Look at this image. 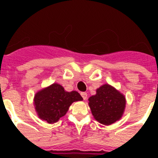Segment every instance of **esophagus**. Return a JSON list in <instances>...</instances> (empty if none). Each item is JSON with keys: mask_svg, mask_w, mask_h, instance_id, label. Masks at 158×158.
<instances>
[{"mask_svg": "<svg viewBox=\"0 0 158 158\" xmlns=\"http://www.w3.org/2000/svg\"><path fill=\"white\" fill-rule=\"evenodd\" d=\"M81 95L82 98H83L84 100H87V96H88L87 93H81Z\"/></svg>", "mask_w": 158, "mask_h": 158, "instance_id": "esophagus-1", "label": "esophagus"}]
</instances>
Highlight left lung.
<instances>
[{
  "instance_id": "left-lung-1",
  "label": "left lung",
  "mask_w": 158,
  "mask_h": 158,
  "mask_svg": "<svg viewBox=\"0 0 158 158\" xmlns=\"http://www.w3.org/2000/svg\"><path fill=\"white\" fill-rule=\"evenodd\" d=\"M89 105L95 119L104 125H111L120 119L126 107V99L112 86L105 84L89 98Z\"/></svg>"
}]
</instances>
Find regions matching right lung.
Wrapping results in <instances>:
<instances>
[{
	"label": "right lung",
	"mask_w": 158,
	"mask_h": 158,
	"mask_svg": "<svg viewBox=\"0 0 158 158\" xmlns=\"http://www.w3.org/2000/svg\"><path fill=\"white\" fill-rule=\"evenodd\" d=\"M82 100L77 92L69 93L65 91L61 85L54 83L35 95L34 104L41 119L48 123H54L66 114L72 103Z\"/></svg>",
	"instance_id": "right-lung-1"
}]
</instances>
